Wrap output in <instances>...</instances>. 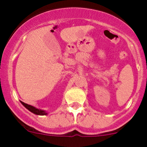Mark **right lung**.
I'll return each mask as SVG.
<instances>
[{"mask_svg":"<svg viewBox=\"0 0 147 147\" xmlns=\"http://www.w3.org/2000/svg\"><path fill=\"white\" fill-rule=\"evenodd\" d=\"M20 102H21L22 105H23V106L26 107V108L28 109L29 111H31L32 113H33L34 114H36V115H47L48 114L47 113L45 112V110H40V109L36 108V107H33V106H32V105H28V104L24 103V102H21V101H20Z\"/></svg>","mask_w":147,"mask_h":147,"instance_id":"add662e5","label":"right lung"}]
</instances>
